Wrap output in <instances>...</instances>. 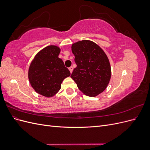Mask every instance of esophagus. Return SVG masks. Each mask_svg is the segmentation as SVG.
<instances>
[{
    "label": "esophagus",
    "instance_id": "34e87169",
    "mask_svg": "<svg viewBox=\"0 0 150 150\" xmlns=\"http://www.w3.org/2000/svg\"><path fill=\"white\" fill-rule=\"evenodd\" d=\"M69 70L70 71L71 73H72V71H73V67H72V66H71V67H69Z\"/></svg>",
    "mask_w": 150,
    "mask_h": 150
}]
</instances>
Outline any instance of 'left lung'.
Masks as SVG:
<instances>
[{"label": "left lung", "mask_w": 150, "mask_h": 150, "mask_svg": "<svg viewBox=\"0 0 150 150\" xmlns=\"http://www.w3.org/2000/svg\"><path fill=\"white\" fill-rule=\"evenodd\" d=\"M77 67L71 75L85 95L95 97L103 92L110 83V61L98 44L88 40L74 43L71 47Z\"/></svg>", "instance_id": "obj_1"}]
</instances>
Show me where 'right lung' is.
I'll list each match as a JSON object with an SVG mask.
<instances>
[{
	"instance_id": "right-lung-1",
	"label": "right lung",
	"mask_w": 150,
	"mask_h": 150,
	"mask_svg": "<svg viewBox=\"0 0 150 150\" xmlns=\"http://www.w3.org/2000/svg\"><path fill=\"white\" fill-rule=\"evenodd\" d=\"M60 48L47 46L40 51L31 62L28 78L32 87L45 97L54 96L61 88L62 81L71 75L61 59Z\"/></svg>"
}]
</instances>
